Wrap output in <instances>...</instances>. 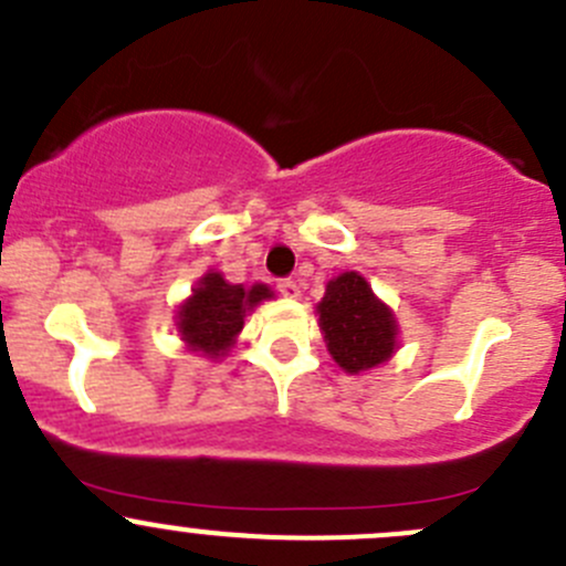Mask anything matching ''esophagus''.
<instances>
[{"instance_id":"esophagus-1","label":"esophagus","mask_w":566,"mask_h":566,"mask_svg":"<svg viewBox=\"0 0 566 566\" xmlns=\"http://www.w3.org/2000/svg\"><path fill=\"white\" fill-rule=\"evenodd\" d=\"M276 287H279V293L284 295V298H290V301L301 298V284L293 282V279H282V282H279Z\"/></svg>"}]
</instances>
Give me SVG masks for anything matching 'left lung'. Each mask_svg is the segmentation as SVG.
Here are the masks:
<instances>
[{
    "label": "left lung",
    "mask_w": 566,
    "mask_h": 566,
    "mask_svg": "<svg viewBox=\"0 0 566 566\" xmlns=\"http://www.w3.org/2000/svg\"><path fill=\"white\" fill-rule=\"evenodd\" d=\"M315 310L325 347L347 375L369 373L397 353V317L358 271L331 279Z\"/></svg>",
    "instance_id": "left-lung-1"
}]
</instances>
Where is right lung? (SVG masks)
I'll return each instance as SVG.
<instances>
[{
  "mask_svg": "<svg viewBox=\"0 0 566 566\" xmlns=\"http://www.w3.org/2000/svg\"><path fill=\"white\" fill-rule=\"evenodd\" d=\"M271 298L273 290L268 284L243 287V284L227 282L224 273L208 271L193 284L191 295L177 306V336L197 356L210 358V361L224 358L238 342L249 312Z\"/></svg>",
  "mask_w": 566,
  "mask_h": 566,
  "instance_id": "right-lung-1",
  "label": "right lung"
}]
</instances>
